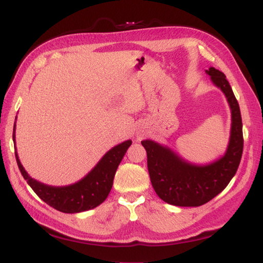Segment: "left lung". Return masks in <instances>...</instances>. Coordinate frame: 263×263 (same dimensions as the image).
Masks as SVG:
<instances>
[{
  "instance_id": "1",
  "label": "left lung",
  "mask_w": 263,
  "mask_h": 263,
  "mask_svg": "<svg viewBox=\"0 0 263 263\" xmlns=\"http://www.w3.org/2000/svg\"><path fill=\"white\" fill-rule=\"evenodd\" d=\"M212 83L224 92L232 113L230 142L220 158L205 165L190 163L171 148L153 140L141 141L147 152L150 181L158 197L178 206H199L224 190L238 168L243 153L241 110L226 76L215 68L205 70Z\"/></svg>"
}]
</instances>
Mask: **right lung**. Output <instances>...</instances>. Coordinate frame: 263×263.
I'll return each instance as SVG.
<instances>
[{"label":"right lung","mask_w":263,"mask_h":263,"mask_svg":"<svg viewBox=\"0 0 263 263\" xmlns=\"http://www.w3.org/2000/svg\"><path fill=\"white\" fill-rule=\"evenodd\" d=\"M13 142L15 143V124L13 126ZM131 143V140H126L113 147L85 177L65 186L47 185L29 176L20 163L16 148L14 149L16 164L33 192L54 209L65 214H76L96 208L108 197L117 167Z\"/></svg>","instance_id":"1"}]
</instances>
